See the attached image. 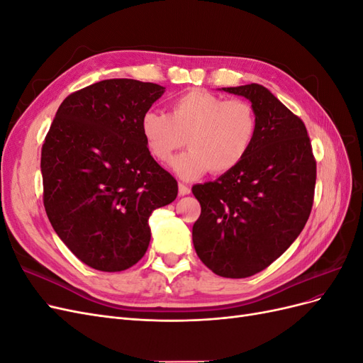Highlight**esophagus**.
I'll use <instances>...</instances> for the list:
<instances>
[{"label": "esophagus", "instance_id": "esophagus-1", "mask_svg": "<svg viewBox=\"0 0 363 363\" xmlns=\"http://www.w3.org/2000/svg\"><path fill=\"white\" fill-rule=\"evenodd\" d=\"M191 192V189H189V186H186V184H183V183H180L179 184V194L183 196V195H188Z\"/></svg>", "mask_w": 363, "mask_h": 363}]
</instances>
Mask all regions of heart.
Here are the masks:
<instances>
[{
  "label": "heart",
  "instance_id": "b5f03b06",
  "mask_svg": "<svg viewBox=\"0 0 363 363\" xmlns=\"http://www.w3.org/2000/svg\"><path fill=\"white\" fill-rule=\"evenodd\" d=\"M142 138L150 155L168 162L175 150L188 151L169 162L183 180L199 179L206 171L225 174L244 160L257 131L255 107L245 100H224L195 89L175 98L169 113L148 111L140 121Z\"/></svg>",
  "mask_w": 363,
  "mask_h": 363
}]
</instances>
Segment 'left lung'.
<instances>
[{
    "label": "left lung",
    "instance_id": "left-lung-1",
    "mask_svg": "<svg viewBox=\"0 0 363 363\" xmlns=\"http://www.w3.org/2000/svg\"><path fill=\"white\" fill-rule=\"evenodd\" d=\"M221 91L247 98L257 131L238 167L192 188L201 204L192 240L208 269L245 279L269 267L301 233L313 204L316 162L303 121L265 86Z\"/></svg>",
    "mask_w": 363,
    "mask_h": 363
}]
</instances>
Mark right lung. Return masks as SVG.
<instances>
[{"label": "right lung", "mask_w": 363, "mask_h": 363, "mask_svg": "<svg viewBox=\"0 0 363 363\" xmlns=\"http://www.w3.org/2000/svg\"><path fill=\"white\" fill-rule=\"evenodd\" d=\"M164 87L131 79L94 83L67 96L42 145L43 206L54 232L87 267L116 272L148 248V219L177 196L152 159L140 121Z\"/></svg>", "instance_id": "1"}]
</instances>
